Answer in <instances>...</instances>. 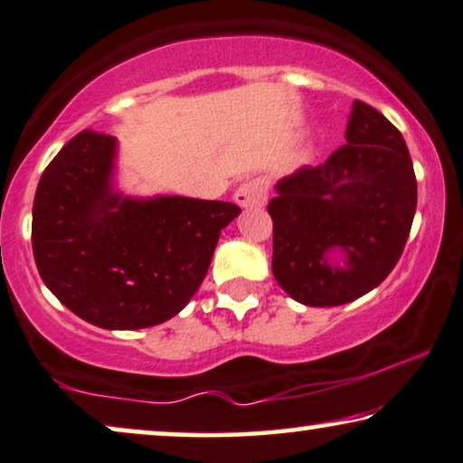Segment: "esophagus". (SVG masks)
<instances>
[{
	"label": "esophagus",
	"instance_id": "esophagus-1",
	"mask_svg": "<svg viewBox=\"0 0 463 463\" xmlns=\"http://www.w3.org/2000/svg\"><path fill=\"white\" fill-rule=\"evenodd\" d=\"M267 194H269L267 184H264L262 180H248L237 188L235 203L243 209L262 207L264 203H267Z\"/></svg>",
	"mask_w": 463,
	"mask_h": 463
}]
</instances>
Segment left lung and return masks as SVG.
Instances as JSON below:
<instances>
[{"mask_svg":"<svg viewBox=\"0 0 463 463\" xmlns=\"http://www.w3.org/2000/svg\"><path fill=\"white\" fill-rule=\"evenodd\" d=\"M345 139L326 163L277 184L269 201L273 275L307 307L345 305L377 288L415 218L417 180L402 133L355 99Z\"/></svg>","mask_w":463,"mask_h":463,"instance_id":"1","label":"left lung"}]
</instances>
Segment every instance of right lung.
<instances>
[{
	"instance_id": "add662e5",
	"label": "right lung",
	"mask_w": 463,
	"mask_h": 463,
	"mask_svg": "<svg viewBox=\"0 0 463 463\" xmlns=\"http://www.w3.org/2000/svg\"><path fill=\"white\" fill-rule=\"evenodd\" d=\"M116 139L86 128L40 177L31 245L42 281L67 309L106 330L177 316L205 279L235 203L131 199L112 186Z\"/></svg>"
}]
</instances>
